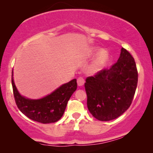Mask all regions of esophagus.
Returning a JSON list of instances; mask_svg holds the SVG:
<instances>
[{"label":"esophagus","mask_w":153,"mask_h":153,"mask_svg":"<svg viewBox=\"0 0 153 153\" xmlns=\"http://www.w3.org/2000/svg\"><path fill=\"white\" fill-rule=\"evenodd\" d=\"M84 79L82 78V77H79V78L77 79V84H78L79 86H82V85L84 84Z\"/></svg>","instance_id":"esophagus-1"}]
</instances>
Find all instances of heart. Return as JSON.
<instances>
[{"label": "heart", "mask_w": 153, "mask_h": 153, "mask_svg": "<svg viewBox=\"0 0 153 153\" xmlns=\"http://www.w3.org/2000/svg\"><path fill=\"white\" fill-rule=\"evenodd\" d=\"M97 51L96 50H93L92 51V53H94L95 52H96ZM108 60V53L106 51H101L98 54L97 59H96L95 61V67L97 68H100V67L103 66L105 62L107 61Z\"/></svg>", "instance_id": "obj_1"}]
</instances>
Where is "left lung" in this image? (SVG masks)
Listing matches in <instances>:
<instances>
[{
	"label": "left lung",
	"mask_w": 153,
	"mask_h": 153,
	"mask_svg": "<svg viewBox=\"0 0 153 153\" xmlns=\"http://www.w3.org/2000/svg\"><path fill=\"white\" fill-rule=\"evenodd\" d=\"M138 83L134 59L124 48L118 61L85 79L87 106L97 120L108 121L121 116L132 102Z\"/></svg>",
	"instance_id": "1"
}]
</instances>
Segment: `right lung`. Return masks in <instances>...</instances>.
I'll use <instances>...</instances> for the list:
<instances>
[{"instance_id":"obj_1","label":"right lung","mask_w":153,"mask_h":153,"mask_svg":"<svg viewBox=\"0 0 153 153\" xmlns=\"http://www.w3.org/2000/svg\"><path fill=\"white\" fill-rule=\"evenodd\" d=\"M12 85L19 109L28 118L44 124L56 123L61 118L69 100L77 88L76 79H74L42 99L29 100L19 93L12 75Z\"/></svg>"}]
</instances>
